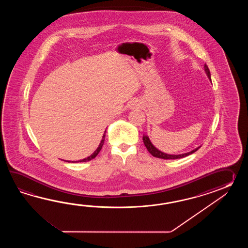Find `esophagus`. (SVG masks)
Masks as SVG:
<instances>
[{
  "label": "esophagus",
  "instance_id": "esophagus-1",
  "mask_svg": "<svg viewBox=\"0 0 248 248\" xmlns=\"http://www.w3.org/2000/svg\"><path fill=\"white\" fill-rule=\"evenodd\" d=\"M135 105H136V104H135Z\"/></svg>",
  "mask_w": 248,
  "mask_h": 248
}]
</instances>
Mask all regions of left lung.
Segmentation results:
<instances>
[{"mask_svg": "<svg viewBox=\"0 0 248 248\" xmlns=\"http://www.w3.org/2000/svg\"><path fill=\"white\" fill-rule=\"evenodd\" d=\"M204 67H205V72H206V75L208 76V78H209L211 80L210 71H209V69H208V66L206 65V63L204 65ZM142 140H143V143H144L145 147L147 148L149 153H151L154 157H156V158H163V159H176V158H185L186 156H189L191 153H195L196 151L199 150V148H201V146L196 148L195 150L190 151V153L178 154V155H170V154L162 153V152L158 151V149H156V148L154 147L153 143L151 142L147 136H143V137H142Z\"/></svg>", "mask_w": 248, "mask_h": 248, "instance_id": "left-lung-1", "label": "left lung"}]
</instances>
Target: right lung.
<instances>
[{
    "instance_id": "1",
    "label": "right lung",
    "mask_w": 248,
    "mask_h": 248,
    "mask_svg": "<svg viewBox=\"0 0 248 248\" xmlns=\"http://www.w3.org/2000/svg\"><path fill=\"white\" fill-rule=\"evenodd\" d=\"M106 131H105V134H104V136H103V138H102V140H101L100 144H99V146L98 148L95 150V152L93 154H91L90 156H89L88 158H84V159H81V160H79V161H75V162H86V161H90L91 159H93V158H95L96 157V155L99 153V152L101 151V149L103 147V145H104V142H105V138H106ZM70 162V161H68ZM74 162V161H73Z\"/></svg>"
}]
</instances>
